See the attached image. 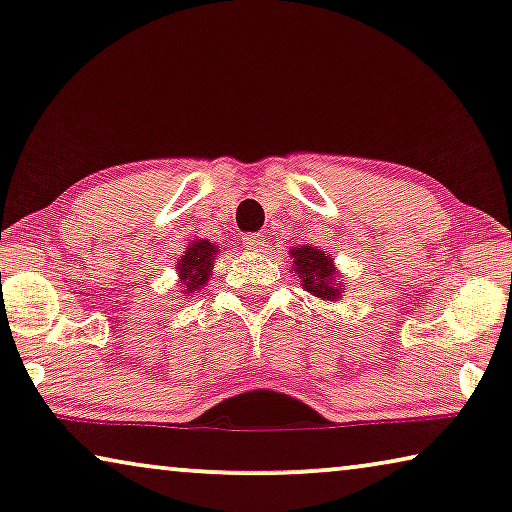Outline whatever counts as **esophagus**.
<instances>
[{
	"label": "esophagus",
	"instance_id": "34e87169",
	"mask_svg": "<svg viewBox=\"0 0 512 512\" xmlns=\"http://www.w3.org/2000/svg\"><path fill=\"white\" fill-rule=\"evenodd\" d=\"M264 236L262 234H246L243 236V246L248 250H262L264 248Z\"/></svg>",
	"mask_w": 512,
	"mask_h": 512
}]
</instances>
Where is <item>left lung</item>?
<instances>
[{"instance_id": "1", "label": "left lung", "mask_w": 512, "mask_h": 512, "mask_svg": "<svg viewBox=\"0 0 512 512\" xmlns=\"http://www.w3.org/2000/svg\"><path fill=\"white\" fill-rule=\"evenodd\" d=\"M289 257H294L292 271L299 276L305 292L324 301L340 299L345 282L338 280L333 257L322 253L317 246H296L289 250Z\"/></svg>"}]
</instances>
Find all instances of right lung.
<instances>
[{
    "mask_svg": "<svg viewBox=\"0 0 512 512\" xmlns=\"http://www.w3.org/2000/svg\"><path fill=\"white\" fill-rule=\"evenodd\" d=\"M216 255L218 248L207 239H195L193 243H188L177 266L183 296H193L197 294V289L207 285Z\"/></svg>",
    "mask_w": 512,
    "mask_h": 512,
    "instance_id": "add662e5",
    "label": "right lung"
}]
</instances>
